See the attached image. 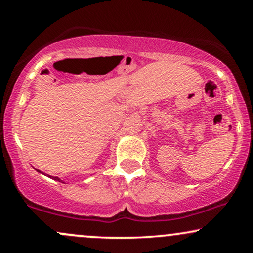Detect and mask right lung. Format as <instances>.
<instances>
[{
	"label": "right lung",
	"instance_id": "1",
	"mask_svg": "<svg viewBox=\"0 0 253 253\" xmlns=\"http://www.w3.org/2000/svg\"><path fill=\"white\" fill-rule=\"evenodd\" d=\"M36 170L38 171V172H41L40 170H38V169H36ZM41 174H43V172H41ZM43 175H46V174H43ZM49 176V175H48ZM49 177L51 178V179H55V181H58V182H61V183H64L63 181H61V178H58V177H54V176H49Z\"/></svg>",
	"mask_w": 253,
	"mask_h": 253
}]
</instances>
